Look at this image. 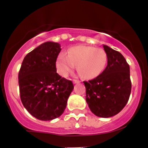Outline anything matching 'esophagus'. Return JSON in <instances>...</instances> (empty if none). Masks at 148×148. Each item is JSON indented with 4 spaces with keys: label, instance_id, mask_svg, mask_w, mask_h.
<instances>
[{
    "label": "esophagus",
    "instance_id": "obj_1",
    "mask_svg": "<svg viewBox=\"0 0 148 148\" xmlns=\"http://www.w3.org/2000/svg\"><path fill=\"white\" fill-rule=\"evenodd\" d=\"M73 83H74V84H78V83H80V81H79V80L74 79L73 80Z\"/></svg>",
    "mask_w": 148,
    "mask_h": 148
}]
</instances>
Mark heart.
I'll list each match as a JSON object with an SVG mask.
<instances>
[{"label": "heart", "instance_id": "1", "mask_svg": "<svg viewBox=\"0 0 148 148\" xmlns=\"http://www.w3.org/2000/svg\"><path fill=\"white\" fill-rule=\"evenodd\" d=\"M107 62V55L101 48L76 46L68 50L67 56L60 53L56 60L58 74L67 77L76 65L78 72L85 79H94L103 72Z\"/></svg>", "mask_w": 148, "mask_h": 148}]
</instances>
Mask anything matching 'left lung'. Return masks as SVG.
Returning <instances> with one entry per match:
<instances>
[{
	"mask_svg": "<svg viewBox=\"0 0 148 148\" xmlns=\"http://www.w3.org/2000/svg\"><path fill=\"white\" fill-rule=\"evenodd\" d=\"M107 66L94 79L84 81L86 100L90 111L101 118L118 114L130 98L132 83L130 65L120 52L103 45Z\"/></svg>",
	"mask_w": 148,
	"mask_h": 148,
	"instance_id": "1",
	"label": "left lung"
}]
</instances>
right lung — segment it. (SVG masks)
<instances>
[{"label":"right lung","instance_id":"obj_1","mask_svg":"<svg viewBox=\"0 0 148 148\" xmlns=\"http://www.w3.org/2000/svg\"><path fill=\"white\" fill-rule=\"evenodd\" d=\"M60 51L57 42L42 44L25 56L18 72L21 102L38 120L60 117L74 89L72 81L56 72V62Z\"/></svg>","mask_w":148,"mask_h":148}]
</instances>
